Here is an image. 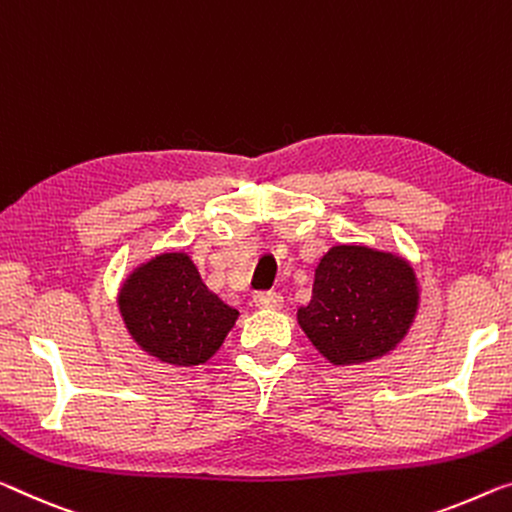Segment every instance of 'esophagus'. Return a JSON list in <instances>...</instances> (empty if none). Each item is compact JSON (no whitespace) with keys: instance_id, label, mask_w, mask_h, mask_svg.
I'll return each mask as SVG.
<instances>
[{"instance_id":"1","label":"esophagus","mask_w":512,"mask_h":512,"mask_svg":"<svg viewBox=\"0 0 512 512\" xmlns=\"http://www.w3.org/2000/svg\"><path fill=\"white\" fill-rule=\"evenodd\" d=\"M254 304H256V309L279 311L283 306V297L279 293H274V290H265V293L254 295Z\"/></svg>"}]
</instances>
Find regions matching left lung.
Wrapping results in <instances>:
<instances>
[{
	"label": "left lung",
	"mask_w": 512,
	"mask_h": 512,
	"mask_svg": "<svg viewBox=\"0 0 512 512\" xmlns=\"http://www.w3.org/2000/svg\"><path fill=\"white\" fill-rule=\"evenodd\" d=\"M414 267L393 251L334 245L320 256L311 300L297 322L334 366L382 359L403 343L419 313Z\"/></svg>",
	"instance_id": "obj_1"
}]
</instances>
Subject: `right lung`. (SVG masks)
<instances>
[{
  "instance_id": "obj_1",
  "label": "right lung",
  "mask_w": 512,
  "mask_h": 512,
  "mask_svg": "<svg viewBox=\"0 0 512 512\" xmlns=\"http://www.w3.org/2000/svg\"><path fill=\"white\" fill-rule=\"evenodd\" d=\"M116 304L132 341L148 357L176 368L215 357L240 316L210 293L185 251H162L132 267Z\"/></svg>"
}]
</instances>
